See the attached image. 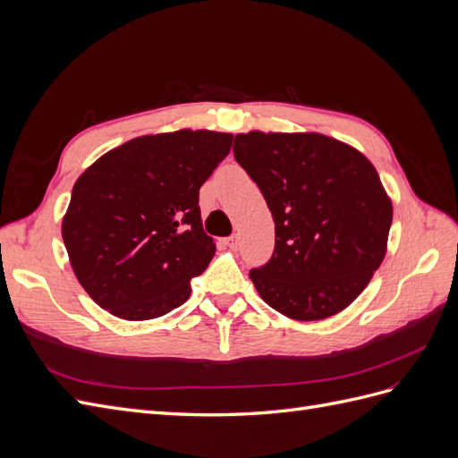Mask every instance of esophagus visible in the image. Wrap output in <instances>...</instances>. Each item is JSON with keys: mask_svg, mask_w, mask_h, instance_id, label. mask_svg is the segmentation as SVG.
<instances>
[{"mask_svg": "<svg viewBox=\"0 0 458 458\" xmlns=\"http://www.w3.org/2000/svg\"><path fill=\"white\" fill-rule=\"evenodd\" d=\"M225 244L234 250V248L239 246V237H237V234H231V237H227V239H225Z\"/></svg>", "mask_w": 458, "mask_h": 458, "instance_id": "34e87169", "label": "esophagus"}]
</instances>
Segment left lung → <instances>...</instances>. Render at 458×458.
<instances>
[{
  "mask_svg": "<svg viewBox=\"0 0 458 458\" xmlns=\"http://www.w3.org/2000/svg\"><path fill=\"white\" fill-rule=\"evenodd\" d=\"M234 158L275 221V252L250 271L263 301L296 321L340 313L387 250L394 206L370 160L315 131L234 135Z\"/></svg>",
  "mask_w": 458,
  "mask_h": 458,
  "instance_id": "obj_1",
  "label": "left lung"
}]
</instances>
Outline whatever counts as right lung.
Here are the masks:
<instances>
[{
    "label": "right lung",
    "mask_w": 458,
    "mask_h": 458,
    "mask_svg": "<svg viewBox=\"0 0 458 458\" xmlns=\"http://www.w3.org/2000/svg\"><path fill=\"white\" fill-rule=\"evenodd\" d=\"M233 133L177 130L105 152L72 187L63 241L78 283L126 321L157 318L187 301L191 279L216 254L199 191Z\"/></svg>",
    "instance_id": "1"
}]
</instances>
